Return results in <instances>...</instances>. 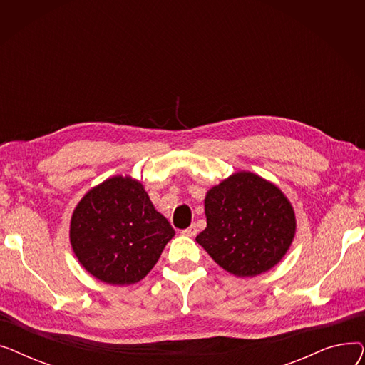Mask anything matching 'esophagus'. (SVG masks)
I'll list each match as a JSON object with an SVG mask.
<instances>
[{
	"label": "esophagus",
	"instance_id": "esophagus-1",
	"mask_svg": "<svg viewBox=\"0 0 365 365\" xmlns=\"http://www.w3.org/2000/svg\"><path fill=\"white\" fill-rule=\"evenodd\" d=\"M182 235H185V237H195L197 235V226L195 225H190L189 227L183 229Z\"/></svg>",
	"mask_w": 365,
	"mask_h": 365
}]
</instances>
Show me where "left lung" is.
<instances>
[{"mask_svg": "<svg viewBox=\"0 0 365 365\" xmlns=\"http://www.w3.org/2000/svg\"><path fill=\"white\" fill-rule=\"evenodd\" d=\"M207 227L197 242L238 277H256L275 266L293 241L292 204L272 183L241 171L208 190Z\"/></svg>", "mask_w": 365, "mask_h": 365, "instance_id": "obj_1", "label": "left lung"}]
</instances>
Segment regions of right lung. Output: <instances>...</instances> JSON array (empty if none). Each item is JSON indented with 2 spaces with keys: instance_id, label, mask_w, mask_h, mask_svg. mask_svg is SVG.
Returning a JSON list of instances; mask_svg holds the SVG:
<instances>
[{
  "instance_id": "add662e5",
  "label": "right lung",
  "mask_w": 365,
  "mask_h": 365,
  "mask_svg": "<svg viewBox=\"0 0 365 365\" xmlns=\"http://www.w3.org/2000/svg\"><path fill=\"white\" fill-rule=\"evenodd\" d=\"M175 237L143 186L121 176L91 189L71 220L75 256L98 279L128 285L143 279Z\"/></svg>"
}]
</instances>
